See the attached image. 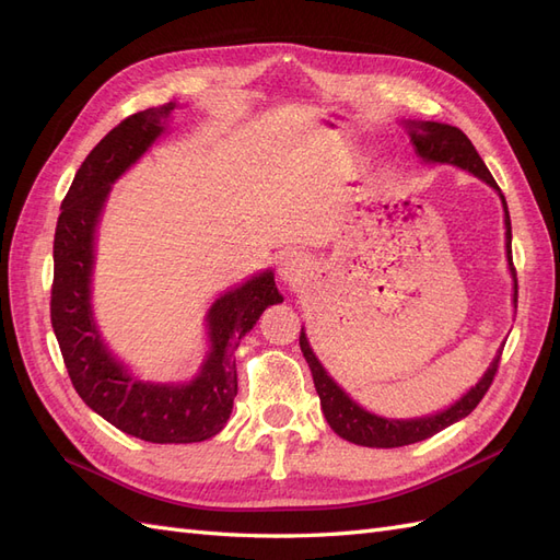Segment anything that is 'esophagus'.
Masks as SVG:
<instances>
[{"mask_svg":"<svg viewBox=\"0 0 560 560\" xmlns=\"http://www.w3.org/2000/svg\"><path fill=\"white\" fill-rule=\"evenodd\" d=\"M306 266L308 264L303 259L301 252H287L280 261V278L290 284H296L306 276Z\"/></svg>","mask_w":560,"mask_h":560,"instance_id":"34e87169","label":"esophagus"}]
</instances>
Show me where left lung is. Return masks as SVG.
Instances as JSON below:
<instances>
[{"label": "left lung", "instance_id": "obj_1", "mask_svg": "<svg viewBox=\"0 0 560 560\" xmlns=\"http://www.w3.org/2000/svg\"><path fill=\"white\" fill-rule=\"evenodd\" d=\"M409 128L411 142L418 151V156L428 163H451L463 167V171L471 173L474 177L483 179L486 184L493 186V189L500 194V186L490 175V171L486 167V163L481 161V156L477 154V149L469 142L467 135L448 124H436V121H406L404 124ZM502 198L504 206V226H506V259H510V270L514 276V303H516V268L512 261V222H510V210H506V200ZM299 346L303 358H306L311 371H313V381H315V389L319 395V404L322 411H325V418L329 422V428L343 436L346 442L360 444V446H369V448H397V446H409L416 442H422L436 432L446 430L453 422L463 420L465 416H469L474 409H477L479 401L483 399V395L488 393V387L493 385V378L498 374L500 366V354L493 360V364L488 366V371L483 374V378L474 385L469 393L455 401L451 409L436 413V416H428V418H413V420H387V418H378L374 413L364 411L360 404H354L341 387L334 383V378L327 374L325 366L319 364V360L315 358V352L308 343L306 334L301 329L299 336Z\"/></svg>", "mask_w": 560, "mask_h": 560}]
</instances>
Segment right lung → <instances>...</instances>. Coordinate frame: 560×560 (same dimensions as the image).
<instances>
[{"mask_svg":"<svg viewBox=\"0 0 560 560\" xmlns=\"http://www.w3.org/2000/svg\"><path fill=\"white\" fill-rule=\"evenodd\" d=\"M173 109L167 103L124 118L81 163L60 206L50 287V325L79 397L114 428L151 444H194L222 432L238 395L233 350L268 306L282 303L270 270L219 296L206 317L208 360L184 385L132 378L100 338L91 311L100 212L112 184L154 144Z\"/></svg>","mask_w":560,"mask_h":560,"instance_id":"obj_1","label":"right lung"}]
</instances>
